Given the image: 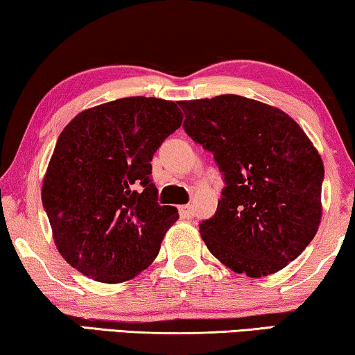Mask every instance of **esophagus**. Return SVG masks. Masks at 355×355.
Instances as JSON below:
<instances>
[{
	"label": "esophagus",
	"mask_w": 355,
	"mask_h": 355,
	"mask_svg": "<svg viewBox=\"0 0 355 355\" xmlns=\"http://www.w3.org/2000/svg\"><path fill=\"white\" fill-rule=\"evenodd\" d=\"M179 214H181V218L184 219H189L192 218V208L189 207V205H182V207H179Z\"/></svg>",
	"instance_id": "34e87169"
}]
</instances>
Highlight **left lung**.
<instances>
[{
    "label": "left lung",
    "mask_w": 355,
    "mask_h": 355,
    "mask_svg": "<svg viewBox=\"0 0 355 355\" xmlns=\"http://www.w3.org/2000/svg\"><path fill=\"white\" fill-rule=\"evenodd\" d=\"M184 131L211 152L224 178L218 209L200 234L220 263L264 277L284 269L315 237L322 158L295 120L235 94L179 102Z\"/></svg>",
    "instance_id": "8db88e82"
}]
</instances>
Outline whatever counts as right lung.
Segmentation results:
<instances>
[{
  "label": "right lung",
  "instance_id": "1",
  "mask_svg": "<svg viewBox=\"0 0 355 355\" xmlns=\"http://www.w3.org/2000/svg\"><path fill=\"white\" fill-rule=\"evenodd\" d=\"M171 101L125 97L76 115L60 132L41 200L55 246L86 277L120 284L139 274L176 223L152 182V158L181 126Z\"/></svg>",
  "mask_w": 355,
  "mask_h": 355
}]
</instances>
